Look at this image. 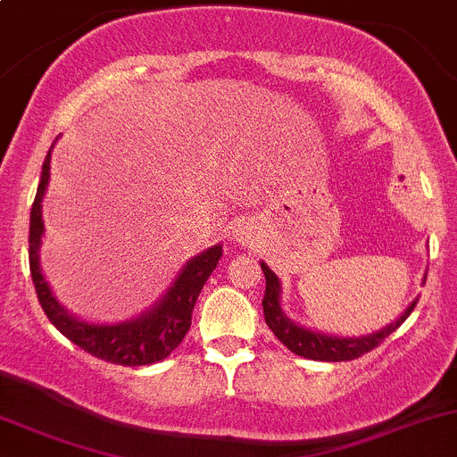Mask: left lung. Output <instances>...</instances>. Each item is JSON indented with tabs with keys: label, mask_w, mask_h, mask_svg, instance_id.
I'll list each match as a JSON object with an SVG mask.
<instances>
[{
	"label": "left lung",
	"mask_w": 457,
	"mask_h": 457,
	"mask_svg": "<svg viewBox=\"0 0 457 457\" xmlns=\"http://www.w3.org/2000/svg\"><path fill=\"white\" fill-rule=\"evenodd\" d=\"M260 267H262L264 278H267V290H264L262 308L264 320H267L269 329L278 336L279 343H284L293 353L303 355V358L308 360H320V362H347V360H355L360 358V355L369 353L370 349L382 345L384 340L410 317V312L416 308V302H419V299H414L395 323L386 325L384 329H379V332L375 334L360 336V338H343V336L320 334L314 332V329H305L302 325L293 323V320L286 317L282 312V305H279L282 286H279L278 275H275L264 262H260Z\"/></svg>",
	"instance_id": "8db88e82"
}]
</instances>
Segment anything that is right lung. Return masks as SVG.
<instances>
[{
  "label": "right lung",
  "instance_id": "obj_1",
  "mask_svg": "<svg viewBox=\"0 0 457 457\" xmlns=\"http://www.w3.org/2000/svg\"><path fill=\"white\" fill-rule=\"evenodd\" d=\"M49 162H52V149L45 155L41 182H38L37 197H34L32 212H29V273H32V282L43 312L56 325L60 334L67 336L71 343L87 353L95 355V358L112 364H123V367H143V364L160 362L187 336L195 302L202 293L205 279L217 269L220 255H223V247L214 245V247L205 249L204 253L188 260V264L178 275L167 295L149 312L140 314L138 319L114 325L88 323V320L75 319L54 297L41 273V262H38V249H41L45 232L41 202L49 182Z\"/></svg>",
  "mask_w": 457,
  "mask_h": 457
}]
</instances>
